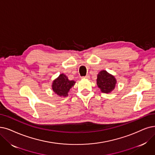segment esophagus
<instances>
[{"label": "esophagus", "mask_w": 155, "mask_h": 155, "mask_svg": "<svg viewBox=\"0 0 155 155\" xmlns=\"http://www.w3.org/2000/svg\"><path fill=\"white\" fill-rule=\"evenodd\" d=\"M82 78H84V79H89V78H90V76H89V75H86V76H85L82 77Z\"/></svg>", "instance_id": "esophagus-1"}]
</instances>
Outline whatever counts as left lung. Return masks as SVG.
<instances>
[{"instance_id": "left-lung-1", "label": "left lung", "mask_w": 155, "mask_h": 155, "mask_svg": "<svg viewBox=\"0 0 155 155\" xmlns=\"http://www.w3.org/2000/svg\"><path fill=\"white\" fill-rule=\"evenodd\" d=\"M116 84L114 76L106 71H101L97 75V84L101 91L105 94H109L112 91Z\"/></svg>"}]
</instances>
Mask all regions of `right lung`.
I'll return each mask as SVG.
<instances>
[{"mask_svg": "<svg viewBox=\"0 0 155 155\" xmlns=\"http://www.w3.org/2000/svg\"><path fill=\"white\" fill-rule=\"evenodd\" d=\"M74 81H70L64 74L60 76L53 81L52 89L55 94L60 97L68 96L70 89L75 84Z\"/></svg>", "mask_w": 155, "mask_h": 155, "instance_id": "right-lung-1", "label": "right lung"}]
</instances>
